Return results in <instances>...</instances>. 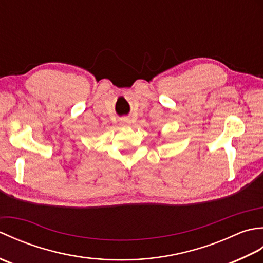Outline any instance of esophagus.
Here are the masks:
<instances>
[{
    "label": "esophagus",
    "instance_id": "34e87169",
    "mask_svg": "<svg viewBox=\"0 0 263 263\" xmlns=\"http://www.w3.org/2000/svg\"><path fill=\"white\" fill-rule=\"evenodd\" d=\"M121 124L123 126H130L131 125V120L128 119V117H123L121 120Z\"/></svg>",
    "mask_w": 263,
    "mask_h": 263
}]
</instances>
